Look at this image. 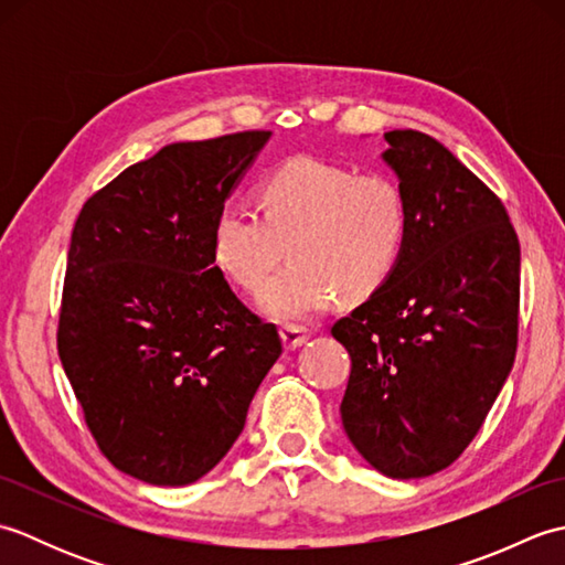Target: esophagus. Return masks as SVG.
Instances as JSON below:
<instances>
[{
	"instance_id": "obj_1",
	"label": "esophagus",
	"mask_w": 565,
	"mask_h": 565,
	"mask_svg": "<svg viewBox=\"0 0 565 565\" xmlns=\"http://www.w3.org/2000/svg\"><path fill=\"white\" fill-rule=\"evenodd\" d=\"M308 338H310V330L303 326H284L281 328V340H284L286 350H296V347H301Z\"/></svg>"
}]
</instances>
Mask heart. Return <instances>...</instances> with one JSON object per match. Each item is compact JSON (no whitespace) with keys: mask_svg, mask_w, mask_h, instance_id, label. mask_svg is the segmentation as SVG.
Instances as JSON below:
<instances>
[{"mask_svg":"<svg viewBox=\"0 0 565 565\" xmlns=\"http://www.w3.org/2000/svg\"><path fill=\"white\" fill-rule=\"evenodd\" d=\"M262 211L227 201L213 223L215 264L239 289L259 294L264 313L298 320L318 313L332 294L362 301L398 267L411 233L405 189L386 172L294 158L259 186Z\"/></svg>","mask_w":565,"mask_h":565,"instance_id":"b5f03b06","label":"heart"}]
</instances>
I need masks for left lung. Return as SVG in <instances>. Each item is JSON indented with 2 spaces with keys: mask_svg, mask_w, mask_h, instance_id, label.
Masks as SVG:
<instances>
[{
  "mask_svg": "<svg viewBox=\"0 0 565 565\" xmlns=\"http://www.w3.org/2000/svg\"><path fill=\"white\" fill-rule=\"evenodd\" d=\"M383 160L411 203L398 267L332 326L352 356L347 437L388 478L454 463L505 383L520 328V239L502 201L427 134L391 130Z\"/></svg>",
  "mask_w": 565,
  "mask_h": 565,
  "instance_id": "left-lung-1",
  "label": "left lung"
}]
</instances>
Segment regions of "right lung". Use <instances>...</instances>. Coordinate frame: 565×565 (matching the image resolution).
Instances as JSON below:
<instances>
[{
    "label": "right lung",
    "mask_w": 565,
    "mask_h": 565,
    "mask_svg": "<svg viewBox=\"0 0 565 565\" xmlns=\"http://www.w3.org/2000/svg\"><path fill=\"white\" fill-rule=\"evenodd\" d=\"M269 136L172 142L77 215L57 354L102 454L138 481L206 476L281 354L213 257L215 215Z\"/></svg>",
    "instance_id": "add662e5"
}]
</instances>
